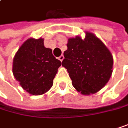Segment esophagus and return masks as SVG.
<instances>
[{
  "label": "esophagus",
  "mask_w": 128,
  "mask_h": 128,
  "mask_svg": "<svg viewBox=\"0 0 128 128\" xmlns=\"http://www.w3.org/2000/svg\"><path fill=\"white\" fill-rule=\"evenodd\" d=\"M64 55H63V54H61V55L58 58V59H59L60 61H62V60H64Z\"/></svg>",
  "instance_id": "esophagus-1"
}]
</instances>
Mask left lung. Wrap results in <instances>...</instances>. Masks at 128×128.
<instances>
[{
	"label": "left lung",
	"instance_id": "obj_1",
	"mask_svg": "<svg viewBox=\"0 0 128 128\" xmlns=\"http://www.w3.org/2000/svg\"><path fill=\"white\" fill-rule=\"evenodd\" d=\"M69 38L64 52V67L72 84L82 95H91L102 90L108 82L113 68V57L106 44L93 33L86 32Z\"/></svg>",
	"mask_w": 128,
	"mask_h": 128
}]
</instances>
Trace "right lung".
I'll list each match as a JSON object with an SVG mask.
<instances>
[{
  "label": "right lung",
  "instance_id": "add662e5",
  "mask_svg": "<svg viewBox=\"0 0 128 128\" xmlns=\"http://www.w3.org/2000/svg\"><path fill=\"white\" fill-rule=\"evenodd\" d=\"M61 62L45 48L44 38H30L15 54L13 74L21 87L33 96L47 92L53 85V80Z\"/></svg>",
  "mask_w": 128,
  "mask_h": 128
}]
</instances>
